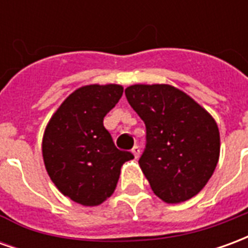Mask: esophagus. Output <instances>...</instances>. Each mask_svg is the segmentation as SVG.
Returning a JSON list of instances; mask_svg holds the SVG:
<instances>
[{
  "label": "esophagus",
  "mask_w": 248,
  "mask_h": 248,
  "mask_svg": "<svg viewBox=\"0 0 248 248\" xmlns=\"http://www.w3.org/2000/svg\"><path fill=\"white\" fill-rule=\"evenodd\" d=\"M131 153H133V154H134L135 158H138V156H140V146H134V147H133V149H131Z\"/></svg>",
  "instance_id": "34e87169"
}]
</instances>
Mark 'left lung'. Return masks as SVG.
I'll list each match as a JSON object with an SVG mask.
<instances>
[{"instance_id": "left-lung-1", "label": "left lung", "mask_w": 248, "mask_h": 248, "mask_svg": "<svg viewBox=\"0 0 248 248\" xmlns=\"http://www.w3.org/2000/svg\"><path fill=\"white\" fill-rule=\"evenodd\" d=\"M124 94L145 122L140 165L154 194L166 203L197 195L218 163L220 140L213 117L170 85H133Z\"/></svg>"}]
</instances>
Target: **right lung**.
I'll use <instances>...</instances> for the list:
<instances>
[{
	"label": "right lung",
	"instance_id": "add662e5",
	"mask_svg": "<svg viewBox=\"0 0 248 248\" xmlns=\"http://www.w3.org/2000/svg\"><path fill=\"white\" fill-rule=\"evenodd\" d=\"M124 87L89 85L66 98L47 124L44 162L58 190L83 206H97L118 183L121 166L133 159L114 145L103 118L118 103Z\"/></svg>",
	"mask_w": 248,
	"mask_h": 248
}]
</instances>
